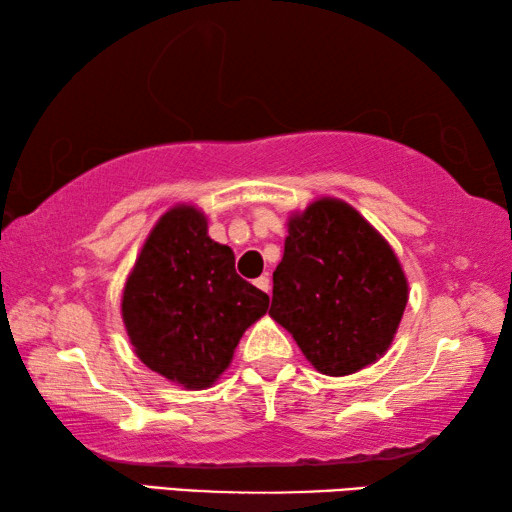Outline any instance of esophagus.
<instances>
[{"label":"esophagus","instance_id":"obj_1","mask_svg":"<svg viewBox=\"0 0 512 512\" xmlns=\"http://www.w3.org/2000/svg\"><path fill=\"white\" fill-rule=\"evenodd\" d=\"M255 287H257V289H262L264 293L271 291V280H268V275L257 277V280H255Z\"/></svg>","mask_w":512,"mask_h":512}]
</instances>
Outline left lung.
<instances>
[{
  "mask_svg": "<svg viewBox=\"0 0 512 512\" xmlns=\"http://www.w3.org/2000/svg\"><path fill=\"white\" fill-rule=\"evenodd\" d=\"M268 316L329 377L379 361L400 327L409 280L393 246L341 198L311 201L287 221Z\"/></svg>",
  "mask_w": 512,
  "mask_h": 512,
  "instance_id": "1",
  "label": "left lung"
}]
</instances>
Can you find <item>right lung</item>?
<instances>
[{
	"mask_svg": "<svg viewBox=\"0 0 512 512\" xmlns=\"http://www.w3.org/2000/svg\"><path fill=\"white\" fill-rule=\"evenodd\" d=\"M266 311V293L241 280L232 248L207 235V216L192 203L160 216L121 291L135 354L187 391L219 381L241 336Z\"/></svg>",
	"mask_w": 512,
	"mask_h": 512,
	"instance_id": "1",
	"label": "right lung"
}]
</instances>
